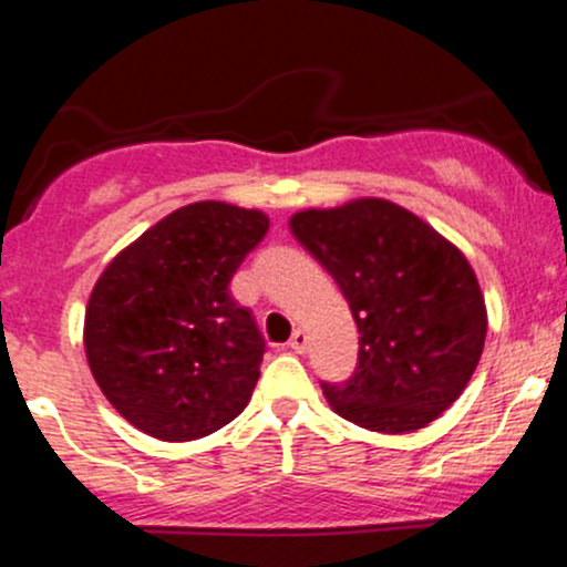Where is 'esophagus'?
I'll return each instance as SVG.
<instances>
[{"label":"esophagus","mask_w":567,"mask_h":567,"mask_svg":"<svg viewBox=\"0 0 567 567\" xmlns=\"http://www.w3.org/2000/svg\"><path fill=\"white\" fill-rule=\"evenodd\" d=\"M288 347H290L292 351H296V354H303V351L309 349V336H306V330L298 328L296 333H292V338H290Z\"/></svg>","instance_id":"esophagus-1"}]
</instances>
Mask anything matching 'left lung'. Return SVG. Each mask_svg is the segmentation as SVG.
Here are the masks:
<instances>
[{"mask_svg":"<svg viewBox=\"0 0 567 567\" xmlns=\"http://www.w3.org/2000/svg\"><path fill=\"white\" fill-rule=\"evenodd\" d=\"M290 231L336 279L360 330L351 379L322 383L330 408L383 434L432 424L464 392L485 347V298L464 252L375 197L296 213Z\"/></svg>","mask_w":567,"mask_h":567,"instance_id":"left-lung-1","label":"left lung"}]
</instances>
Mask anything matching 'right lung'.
<instances>
[{
  "instance_id": "add662e5",
  "label": "right lung",
  "mask_w": 567,
  "mask_h": 567,
  "mask_svg": "<svg viewBox=\"0 0 567 567\" xmlns=\"http://www.w3.org/2000/svg\"><path fill=\"white\" fill-rule=\"evenodd\" d=\"M266 231L261 210L194 202L143 231L97 277L84 354L135 429L165 442L199 440L250 402L266 343L229 282Z\"/></svg>"
}]
</instances>
